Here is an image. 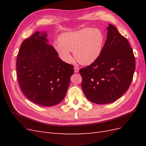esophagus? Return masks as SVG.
<instances>
[{"label":"esophagus","instance_id":"34e87169","mask_svg":"<svg viewBox=\"0 0 146 146\" xmlns=\"http://www.w3.org/2000/svg\"><path fill=\"white\" fill-rule=\"evenodd\" d=\"M78 71H79V68H77V67H75L74 68V72H75V73H77V72H78Z\"/></svg>","mask_w":146,"mask_h":146}]
</instances>
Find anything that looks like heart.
<instances>
[{"label": "heart", "instance_id": "obj_1", "mask_svg": "<svg viewBox=\"0 0 146 146\" xmlns=\"http://www.w3.org/2000/svg\"><path fill=\"white\" fill-rule=\"evenodd\" d=\"M60 42L54 47L64 62L70 63L74 57L83 65H90L98 59L104 45L105 37L99 29L85 28L75 32H66L59 37Z\"/></svg>", "mask_w": 146, "mask_h": 146}]
</instances>
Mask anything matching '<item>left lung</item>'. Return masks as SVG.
Segmentation results:
<instances>
[{
    "instance_id": "8db88e82",
    "label": "left lung",
    "mask_w": 146,
    "mask_h": 146,
    "mask_svg": "<svg viewBox=\"0 0 146 146\" xmlns=\"http://www.w3.org/2000/svg\"><path fill=\"white\" fill-rule=\"evenodd\" d=\"M98 59L79 70L86 98L96 104L113 102L129 89L135 70L133 49L116 27L109 24Z\"/></svg>"
}]
</instances>
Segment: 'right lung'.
I'll list each match as a JSON object with an SVG mask.
<instances>
[{
    "label": "right lung",
    "instance_id": "add662e5",
    "mask_svg": "<svg viewBox=\"0 0 146 146\" xmlns=\"http://www.w3.org/2000/svg\"><path fill=\"white\" fill-rule=\"evenodd\" d=\"M46 32H37L22 43L17 58V76L21 90L32 102L50 107L63 100L74 74L48 43Z\"/></svg>",
    "mask_w": 146,
    "mask_h": 146
}]
</instances>
